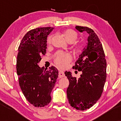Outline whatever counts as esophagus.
I'll use <instances>...</instances> for the list:
<instances>
[{
	"label": "esophagus",
	"instance_id": "esophagus-1",
	"mask_svg": "<svg viewBox=\"0 0 121 121\" xmlns=\"http://www.w3.org/2000/svg\"><path fill=\"white\" fill-rule=\"evenodd\" d=\"M59 77L60 78H62V77H65V73L63 70H60L59 72Z\"/></svg>",
	"mask_w": 121,
	"mask_h": 121
}]
</instances>
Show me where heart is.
I'll use <instances>...</instances> for the list:
<instances>
[{"instance_id": "obj_1", "label": "heart", "mask_w": 121, "mask_h": 121, "mask_svg": "<svg viewBox=\"0 0 121 121\" xmlns=\"http://www.w3.org/2000/svg\"><path fill=\"white\" fill-rule=\"evenodd\" d=\"M62 36L64 37L65 39L69 43H73L76 41L77 38V34L76 32L72 30H65L62 34ZM52 36H49L47 38V42L48 44H50L52 40ZM82 49L81 45H77L76 47L77 51H81ZM72 56L69 53L61 52L58 53L54 59V61L56 65L61 68H64L66 66L69 62L71 61Z\"/></svg>"}]
</instances>
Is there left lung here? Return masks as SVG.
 <instances>
[{
    "label": "left lung",
    "instance_id": "left-lung-1",
    "mask_svg": "<svg viewBox=\"0 0 121 121\" xmlns=\"http://www.w3.org/2000/svg\"><path fill=\"white\" fill-rule=\"evenodd\" d=\"M80 32H86L87 45L76 61L74 68L81 71L77 79L70 72H65L69 85L66 93L70 106L79 110L89 109L99 99L106 79V61L103 47L93 30L76 26Z\"/></svg>",
    "mask_w": 121,
    "mask_h": 121
}]
</instances>
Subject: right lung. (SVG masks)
I'll return each mask as SVG.
<instances>
[{
    "mask_svg": "<svg viewBox=\"0 0 121 121\" xmlns=\"http://www.w3.org/2000/svg\"><path fill=\"white\" fill-rule=\"evenodd\" d=\"M54 28L41 27L25 35L18 48L16 71L19 85L27 101L35 107H44L51 101V94L59 75L57 69L39 66L45 55L47 36Z\"/></svg>",
    "mask_w": 121,
    "mask_h": 121,
    "instance_id": "obj_1",
    "label": "right lung"
}]
</instances>
